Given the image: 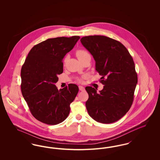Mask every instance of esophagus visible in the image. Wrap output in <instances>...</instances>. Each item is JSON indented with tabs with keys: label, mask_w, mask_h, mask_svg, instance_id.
<instances>
[{
	"label": "esophagus",
	"mask_w": 160,
	"mask_h": 160,
	"mask_svg": "<svg viewBox=\"0 0 160 160\" xmlns=\"http://www.w3.org/2000/svg\"><path fill=\"white\" fill-rule=\"evenodd\" d=\"M78 88H79V90H80V91H84V88L83 86H79Z\"/></svg>",
	"instance_id": "1"
}]
</instances>
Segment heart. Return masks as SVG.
Returning a JSON list of instances; mask_svg holds the SVG:
<instances>
[{
	"label": "heart",
	"instance_id": "obj_1",
	"mask_svg": "<svg viewBox=\"0 0 160 160\" xmlns=\"http://www.w3.org/2000/svg\"><path fill=\"white\" fill-rule=\"evenodd\" d=\"M76 55L78 58V59H79V61H82L85 59H88V58H91V55L89 53V52L85 50H79L76 52ZM67 58H65L64 59V62L65 63L67 62ZM84 78V77H82L81 78H79V81H82L83 80V78Z\"/></svg>",
	"mask_w": 160,
	"mask_h": 160
}]
</instances>
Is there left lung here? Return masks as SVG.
<instances>
[{
	"label": "left lung",
	"instance_id": "obj_1",
	"mask_svg": "<svg viewBox=\"0 0 160 160\" xmlns=\"http://www.w3.org/2000/svg\"><path fill=\"white\" fill-rule=\"evenodd\" d=\"M80 41L93 56L95 69L102 76L99 82L104 85L99 93L91 86L85 88L88 112L97 122L113 123L128 112L133 102L138 80L133 59L122 43L112 38L86 36Z\"/></svg>",
	"mask_w": 160,
	"mask_h": 160
}]
</instances>
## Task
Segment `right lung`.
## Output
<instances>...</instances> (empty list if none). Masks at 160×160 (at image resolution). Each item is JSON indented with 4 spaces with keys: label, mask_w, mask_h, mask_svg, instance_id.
<instances>
[{
    "label": "right lung",
    "mask_w": 160,
    "mask_h": 160,
    "mask_svg": "<svg viewBox=\"0 0 160 160\" xmlns=\"http://www.w3.org/2000/svg\"><path fill=\"white\" fill-rule=\"evenodd\" d=\"M79 36L49 38L33 46L21 69V90L31 113L40 122L56 125L68 116L78 92L75 84L58 90L54 84L63 72L62 60Z\"/></svg>",
    "instance_id": "obj_1"
}]
</instances>
